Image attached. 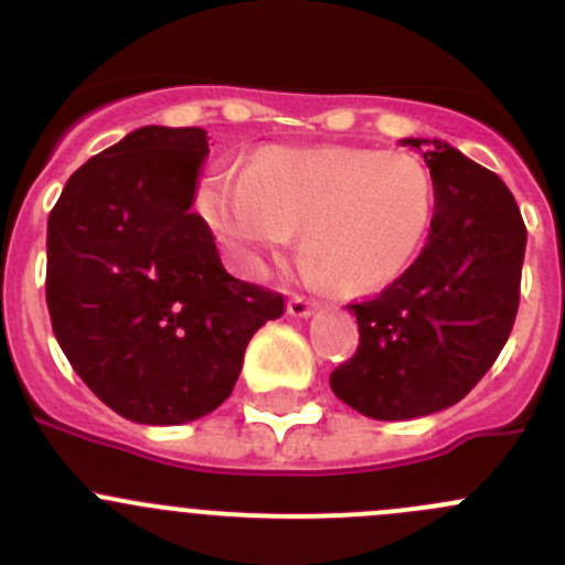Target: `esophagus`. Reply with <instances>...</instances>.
<instances>
[{"label": "esophagus", "mask_w": 565, "mask_h": 565, "mask_svg": "<svg viewBox=\"0 0 565 565\" xmlns=\"http://www.w3.org/2000/svg\"><path fill=\"white\" fill-rule=\"evenodd\" d=\"M315 309H317V306L311 303V300H306L303 295H292V298H289V303H287V311L292 317H309Z\"/></svg>", "instance_id": "1"}]
</instances>
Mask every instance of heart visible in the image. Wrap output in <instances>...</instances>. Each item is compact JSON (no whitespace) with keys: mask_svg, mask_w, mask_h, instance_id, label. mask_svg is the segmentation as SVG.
<instances>
[{"mask_svg":"<svg viewBox=\"0 0 565 565\" xmlns=\"http://www.w3.org/2000/svg\"><path fill=\"white\" fill-rule=\"evenodd\" d=\"M435 180L409 152L319 147L256 152L246 174H207L199 207L248 273L300 232L306 270L339 295H374L402 278L429 237Z\"/></svg>","mask_w":565,"mask_h":565,"instance_id":"obj_1","label":"heart"}]
</instances>
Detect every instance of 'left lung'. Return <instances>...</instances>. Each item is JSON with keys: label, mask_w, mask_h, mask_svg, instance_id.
<instances>
[{"label": "left lung", "mask_w": 565, "mask_h": 565, "mask_svg": "<svg viewBox=\"0 0 565 565\" xmlns=\"http://www.w3.org/2000/svg\"><path fill=\"white\" fill-rule=\"evenodd\" d=\"M418 147L435 180L429 243L402 278L350 303L358 350L330 388L377 420L437 413L476 388L509 341L520 309L527 230L505 182L446 141Z\"/></svg>", "instance_id": "left-lung-1"}]
</instances>
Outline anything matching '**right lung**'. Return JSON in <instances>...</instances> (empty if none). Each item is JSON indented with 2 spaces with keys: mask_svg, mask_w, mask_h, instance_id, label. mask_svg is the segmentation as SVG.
<instances>
[{
  "mask_svg": "<svg viewBox=\"0 0 565 565\" xmlns=\"http://www.w3.org/2000/svg\"><path fill=\"white\" fill-rule=\"evenodd\" d=\"M202 128L147 125L71 174L49 215L45 303L78 377L114 413L174 426L230 398L284 295L221 265L193 213Z\"/></svg>",
  "mask_w": 565,
  "mask_h": 565,
  "instance_id": "1",
  "label": "right lung"
}]
</instances>
